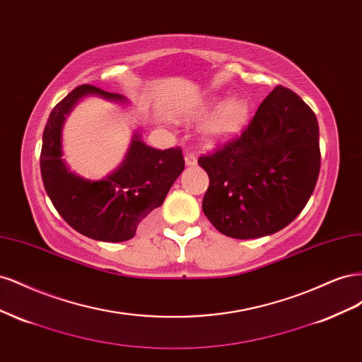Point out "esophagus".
Listing matches in <instances>:
<instances>
[{"label": "esophagus", "mask_w": 362, "mask_h": 362, "mask_svg": "<svg viewBox=\"0 0 362 362\" xmlns=\"http://www.w3.org/2000/svg\"><path fill=\"white\" fill-rule=\"evenodd\" d=\"M198 163V158H196L193 154H185V166L193 168Z\"/></svg>", "instance_id": "34e87169"}]
</instances>
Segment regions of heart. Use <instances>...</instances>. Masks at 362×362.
Wrapping results in <instances>:
<instances>
[{"label": "heart", "instance_id": "b5f03b06", "mask_svg": "<svg viewBox=\"0 0 362 362\" xmlns=\"http://www.w3.org/2000/svg\"><path fill=\"white\" fill-rule=\"evenodd\" d=\"M218 100H211L205 103L199 113H206L208 110L218 105ZM249 116V105L242 98H233L225 101L211 115L202 127V134L210 144H222L237 136L245 127Z\"/></svg>", "mask_w": 362, "mask_h": 362}]
</instances>
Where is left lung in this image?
<instances>
[{"instance_id":"1","label":"left lung","mask_w":362,"mask_h":362,"mask_svg":"<svg viewBox=\"0 0 362 362\" xmlns=\"http://www.w3.org/2000/svg\"><path fill=\"white\" fill-rule=\"evenodd\" d=\"M198 163L210 178L202 210L217 231L240 240L278 233L300 214L319 178L317 117L276 86L242 134Z\"/></svg>"}]
</instances>
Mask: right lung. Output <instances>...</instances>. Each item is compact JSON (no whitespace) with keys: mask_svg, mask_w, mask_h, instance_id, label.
Masks as SVG:
<instances>
[{"mask_svg":"<svg viewBox=\"0 0 362 362\" xmlns=\"http://www.w3.org/2000/svg\"><path fill=\"white\" fill-rule=\"evenodd\" d=\"M96 95L127 103L119 93L83 84L52 108L42 137L40 173L43 185L59 214L80 234L100 242H127L158 208L172 184L184 170L181 148L158 151L134 133L125 160L104 180L90 181L72 173L62 158L64 119L81 98Z\"/></svg>","mask_w":362,"mask_h":362,"instance_id":"1","label":"right lung"}]
</instances>
